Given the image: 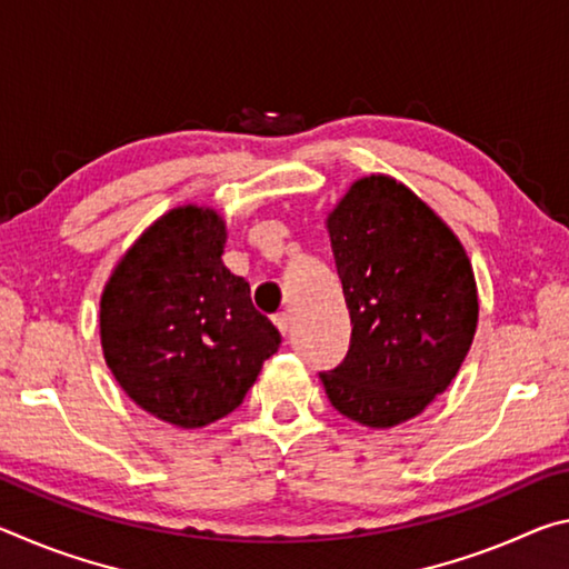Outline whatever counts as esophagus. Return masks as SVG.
<instances>
[{
  "label": "esophagus",
  "instance_id": "esophagus-1",
  "mask_svg": "<svg viewBox=\"0 0 569 569\" xmlns=\"http://www.w3.org/2000/svg\"><path fill=\"white\" fill-rule=\"evenodd\" d=\"M273 323H276V329L281 331L283 336L291 331V316H288V313H278L276 319H273Z\"/></svg>",
  "mask_w": 569,
  "mask_h": 569
}]
</instances>
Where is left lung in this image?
Returning a JSON list of instances; mask_svg holds the SVG:
<instances>
[{"instance_id":"1","label":"left lung","mask_w":569,"mask_h":569,"mask_svg":"<svg viewBox=\"0 0 569 569\" xmlns=\"http://www.w3.org/2000/svg\"><path fill=\"white\" fill-rule=\"evenodd\" d=\"M351 346L321 373L333 409L391 429L457 377L479 321L477 281L461 240L417 192L373 172L326 216Z\"/></svg>"}]
</instances>
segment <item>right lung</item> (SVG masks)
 <instances>
[{
  "instance_id": "obj_1",
  "label": "right lung",
  "mask_w": 569,
  "mask_h": 569,
  "mask_svg": "<svg viewBox=\"0 0 569 569\" xmlns=\"http://www.w3.org/2000/svg\"><path fill=\"white\" fill-rule=\"evenodd\" d=\"M226 238L218 210L172 208L124 250L100 296V343L114 381L180 429L240 407L281 343L246 278L223 266Z\"/></svg>"
}]
</instances>
